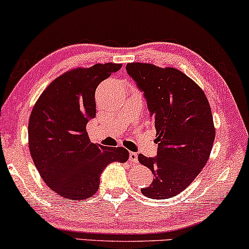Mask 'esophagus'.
<instances>
[{
	"instance_id": "esophagus-1",
	"label": "esophagus",
	"mask_w": 249,
	"mask_h": 249,
	"mask_svg": "<svg viewBox=\"0 0 249 249\" xmlns=\"http://www.w3.org/2000/svg\"><path fill=\"white\" fill-rule=\"evenodd\" d=\"M129 160H130L132 163H137L138 162V154L136 152H129Z\"/></svg>"
}]
</instances>
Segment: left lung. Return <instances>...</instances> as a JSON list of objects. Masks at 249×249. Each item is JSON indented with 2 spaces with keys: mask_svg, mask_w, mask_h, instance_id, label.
Instances as JSON below:
<instances>
[{
  "mask_svg": "<svg viewBox=\"0 0 249 249\" xmlns=\"http://www.w3.org/2000/svg\"><path fill=\"white\" fill-rule=\"evenodd\" d=\"M128 75L143 92L157 130V156L140 154L153 182L141 191L152 199L173 198L191 184L207 163L215 129L207 97L176 69L132 63Z\"/></svg>",
  "mask_w": 249,
  "mask_h": 249,
  "instance_id": "1",
  "label": "left lung"
}]
</instances>
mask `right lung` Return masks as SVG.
Returning a JSON list of instances; mask_svg holds the SVG:
<instances>
[{
  "label": "right lung",
  "mask_w": 249,
  "mask_h": 249,
  "mask_svg": "<svg viewBox=\"0 0 249 249\" xmlns=\"http://www.w3.org/2000/svg\"><path fill=\"white\" fill-rule=\"evenodd\" d=\"M121 67L96 64L63 74L42 92L31 113L32 159L47 185L66 200L92 196L105 167L128 160L124 147L90 143L86 131L87 124L96 117V88Z\"/></svg>",
  "instance_id": "1"
}]
</instances>
